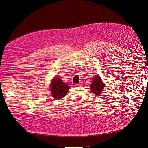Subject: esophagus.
Wrapping results in <instances>:
<instances>
[{
  "mask_svg": "<svg viewBox=\"0 0 148 148\" xmlns=\"http://www.w3.org/2000/svg\"><path fill=\"white\" fill-rule=\"evenodd\" d=\"M82 84H83V83H82V82H80V83H79V84H76L75 85V86H76V87H80V86H82Z\"/></svg>",
  "mask_w": 148,
  "mask_h": 148,
  "instance_id": "obj_1",
  "label": "esophagus"
}]
</instances>
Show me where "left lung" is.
Listing matches in <instances>:
<instances>
[{"label": "left lung", "mask_w": 148, "mask_h": 148, "mask_svg": "<svg viewBox=\"0 0 148 148\" xmlns=\"http://www.w3.org/2000/svg\"><path fill=\"white\" fill-rule=\"evenodd\" d=\"M90 87L93 93L99 96L103 91L105 85L100 76L97 75L94 77L92 84H90Z\"/></svg>", "instance_id": "obj_1"}]
</instances>
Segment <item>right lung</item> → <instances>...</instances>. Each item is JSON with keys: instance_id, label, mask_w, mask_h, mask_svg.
Instances as JSON below:
<instances>
[{"instance_id": "right-lung-1", "label": "right lung", "mask_w": 148, "mask_h": 148, "mask_svg": "<svg viewBox=\"0 0 148 148\" xmlns=\"http://www.w3.org/2000/svg\"><path fill=\"white\" fill-rule=\"evenodd\" d=\"M69 86L64 83L60 77H54L50 84V91L52 97L55 99L64 97L69 89Z\"/></svg>"}]
</instances>
